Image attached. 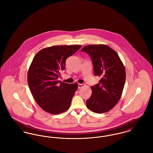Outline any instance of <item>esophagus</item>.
<instances>
[{"label":"esophagus","instance_id":"esophagus-1","mask_svg":"<svg viewBox=\"0 0 153 153\" xmlns=\"http://www.w3.org/2000/svg\"><path fill=\"white\" fill-rule=\"evenodd\" d=\"M85 86V84H83V83H82V84H80V83H79V84H78V88H82L84 87Z\"/></svg>","mask_w":153,"mask_h":153}]
</instances>
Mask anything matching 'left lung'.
<instances>
[{"instance_id": "obj_1", "label": "left lung", "mask_w": 153, "mask_h": 153, "mask_svg": "<svg viewBox=\"0 0 153 153\" xmlns=\"http://www.w3.org/2000/svg\"><path fill=\"white\" fill-rule=\"evenodd\" d=\"M81 51L88 53L94 75L101 77L99 83L91 86L92 93L86 106L93 112H107L117 104L122 95L126 76L124 65L117 52L106 45H88Z\"/></svg>"}]
</instances>
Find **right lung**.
<instances>
[{"mask_svg":"<svg viewBox=\"0 0 153 153\" xmlns=\"http://www.w3.org/2000/svg\"><path fill=\"white\" fill-rule=\"evenodd\" d=\"M82 45H56L40 50L34 57L27 73V83L37 104L45 112L57 114L67 111L76 91L77 83L58 80L65 60Z\"/></svg>","mask_w":153,"mask_h":153,"instance_id":"right-lung-1","label":"right lung"}]
</instances>
